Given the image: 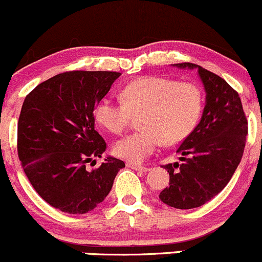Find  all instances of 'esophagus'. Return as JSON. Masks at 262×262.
I'll return each mask as SVG.
<instances>
[{
    "instance_id": "esophagus-1",
    "label": "esophagus",
    "mask_w": 262,
    "mask_h": 262,
    "mask_svg": "<svg viewBox=\"0 0 262 262\" xmlns=\"http://www.w3.org/2000/svg\"><path fill=\"white\" fill-rule=\"evenodd\" d=\"M126 165L128 166V168L134 169V170H137V171H142V172H146L149 170V168L147 166H144V165H140V164H134V163H126Z\"/></svg>"
}]
</instances>
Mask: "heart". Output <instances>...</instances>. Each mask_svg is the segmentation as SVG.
<instances>
[{
  "label": "heart",
  "mask_w": 262,
  "mask_h": 262,
  "mask_svg": "<svg viewBox=\"0 0 262 262\" xmlns=\"http://www.w3.org/2000/svg\"><path fill=\"white\" fill-rule=\"evenodd\" d=\"M120 99L102 98L94 107V118L107 131L122 134L134 115L142 113L141 130L118 140L113 147L116 155L131 163L146 160L163 141H182L198 122L203 107L198 85L156 75L132 80L122 88Z\"/></svg>",
  "instance_id": "heart-1"
}]
</instances>
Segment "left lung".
I'll return each instance as SVG.
<instances>
[{"label":"left lung","instance_id":"8db88e82","mask_svg":"<svg viewBox=\"0 0 262 262\" xmlns=\"http://www.w3.org/2000/svg\"><path fill=\"white\" fill-rule=\"evenodd\" d=\"M172 67L196 69L206 106L198 125L178 147L182 164L163 166L170 180L159 198L174 208L191 209L211 201L231 180L244 155L247 120L238 93L225 79L193 63Z\"/></svg>","mask_w":262,"mask_h":262}]
</instances>
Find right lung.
<instances>
[{"mask_svg": "<svg viewBox=\"0 0 262 262\" xmlns=\"http://www.w3.org/2000/svg\"><path fill=\"white\" fill-rule=\"evenodd\" d=\"M121 75L117 72H66L40 83L26 96L17 123V152L36 193L51 207L84 214L108 195L122 160L107 156L94 128L96 104Z\"/></svg>", "mask_w": 262, "mask_h": 262, "instance_id": "right-lung-1", "label": "right lung"}]
</instances>
